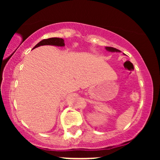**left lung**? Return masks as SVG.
I'll return each mask as SVG.
<instances>
[{
  "label": "left lung",
  "instance_id": "1",
  "mask_svg": "<svg viewBox=\"0 0 160 160\" xmlns=\"http://www.w3.org/2000/svg\"><path fill=\"white\" fill-rule=\"evenodd\" d=\"M106 50L109 51V52H120L121 51L119 50V49L113 48V47H105Z\"/></svg>",
  "mask_w": 160,
  "mask_h": 160
}]
</instances>
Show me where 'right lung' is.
Listing matches in <instances>:
<instances>
[{
  "mask_svg": "<svg viewBox=\"0 0 160 160\" xmlns=\"http://www.w3.org/2000/svg\"><path fill=\"white\" fill-rule=\"evenodd\" d=\"M44 45H51V46H56V47H65V41L62 38H51L48 39L42 40L39 43L37 44L33 49H35L37 47H40V46Z\"/></svg>",
  "mask_w": 160,
  "mask_h": 160,
  "instance_id": "1",
  "label": "right lung"
}]
</instances>
